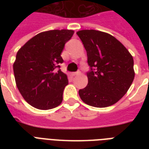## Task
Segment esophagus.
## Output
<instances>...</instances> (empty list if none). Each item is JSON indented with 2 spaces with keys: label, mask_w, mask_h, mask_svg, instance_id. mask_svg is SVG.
Segmentation results:
<instances>
[{
  "label": "esophagus",
  "mask_w": 149,
  "mask_h": 149,
  "mask_svg": "<svg viewBox=\"0 0 149 149\" xmlns=\"http://www.w3.org/2000/svg\"><path fill=\"white\" fill-rule=\"evenodd\" d=\"M79 74H80V72H79V71L76 72H72V76H73V77H75V76H78V75Z\"/></svg>",
  "instance_id": "esophagus-1"
}]
</instances>
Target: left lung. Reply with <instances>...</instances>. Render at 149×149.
<instances>
[{
	"mask_svg": "<svg viewBox=\"0 0 149 149\" xmlns=\"http://www.w3.org/2000/svg\"><path fill=\"white\" fill-rule=\"evenodd\" d=\"M77 34L86 49L91 67L87 72L88 84L79 90V97L90 106H111L124 97L134 80L133 57L110 34L93 29Z\"/></svg>",
	"mask_w": 149,
	"mask_h": 149,
	"instance_id": "left-lung-1",
	"label": "left lung"
}]
</instances>
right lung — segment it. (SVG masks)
<instances>
[{
  "instance_id": "add662e5",
  "label": "right lung",
  "mask_w": 149,
  "mask_h": 149,
  "mask_svg": "<svg viewBox=\"0 0 149 149\" xmlns=\"http://www.w3.org/2000/svg\"><path fill=\"white\" fill-rule=\"evenodd\" d=\"M72 30H50L29 40L17 52L13 70L18 91L26 102L39 110H49L63 101L68 85L66 74L60 70L61 56Z\"/></svg>"
}]
</instances>
